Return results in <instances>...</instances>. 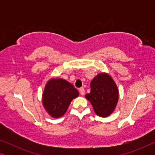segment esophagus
<instances>
[{"instance_id": "obj_1", "label": "esophagus", "mask_w": 155, "mask_h": 155, "mask_svg": "<svg viewBox=\"0 0 155 155\" xmlns=\"http://www.w3.org/2000/svg\"><path fill=\"white\" fill-rule=\"evenodd\" d=\"M79 91H80V94H81V95H82V96H83V95L84 94V88H80V90H79Z\"/></svg>"}]
</instances>
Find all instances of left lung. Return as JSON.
Segmentation results:
<instances>
[{
	"instance_id": "obj_1",
	"label": "left lung",
	"mask_w": 155,
	"mask_h": 155,
	"mask_svg": "<svg viewBox=\"0 0 155 155\" xmlns=\"http://www.w3.org/2000/svg\"><path fill=\"white\" fill-rule=\"evenodd\" d=\"M90 87V92L85 97L92 104L97 115L101 117L111 115L119 97L117 85L113 78L108 73H99L91 81Z\"/></svg>"
}]
</instances>
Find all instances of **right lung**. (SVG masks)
Here are the masks:
<instances>
[{"label":"right lung","instance_id":"1","mask_svg":"<svg viewBox=\"0 0 155 155\" xmlns=\"http://www.w3.org/2000/svg\"><path fill=\"white\" fill-rule=\"evenodd\" d=\"M79 92L69 82L62 78H51L46 84L42 103L46 112L53 118L64 115L73 99Z\"/></svg>","mask_w":155,"mask_h":155}]
</instances>
